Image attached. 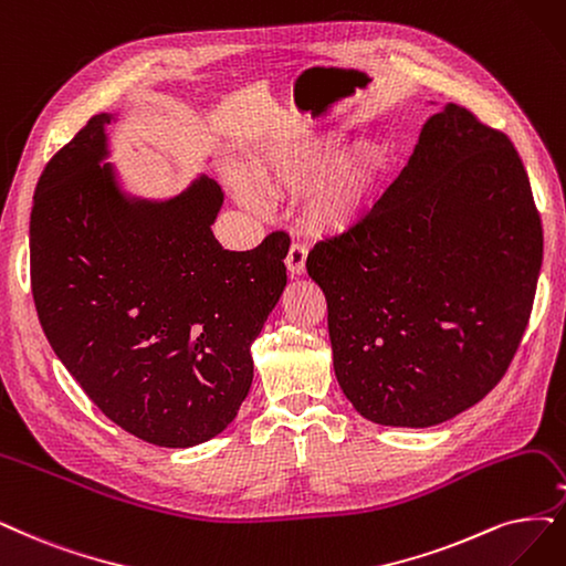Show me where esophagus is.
I'll return each instance as SVG.
<instances>
[{
	"label": "esophagus",
	"instance_id": "esophagus-1",
	"mask_svg": "<svg viewBox=\"0 0 566 566\" xmlns=\"http://www.w3.org/2000/svg\"><path fill=\"white\" fill-rule=\"evenodd\" d=\"M305 261H307V247L301 242H291L289 254H286V268L291 275H303L305 272Z\"/></svg>",
	"mask_w": 566,
	"mask_h": 566
}]
</instances>
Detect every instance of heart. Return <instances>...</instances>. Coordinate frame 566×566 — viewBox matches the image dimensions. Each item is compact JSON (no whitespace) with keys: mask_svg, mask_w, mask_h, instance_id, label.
<instances>
[{"mask_svg":"<svg viewBox=\"0 0 566 566\" xmlns=\"http://www.w3.org/2000/svg\"><path fill=\"white\" fill-rule=\"evenodd\" d=\"M338 151V137L303 135L249 158L247 177L270 193L303 191L317 180L305 202L307 221L336 233L366 212L382 170L378 149L352 151L336 160ZM238 191L249 202L256 200L244 184H238Z\"/></svg>","mask_w":566,"mask_h":566,"instance_id":"obj_1","label":"heart"}]
</instances>
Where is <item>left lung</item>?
Here are the masks:
<instances>
[{
    "label": "left lung",
    "mask_w": 566,
    "mask_h": 566,
    "mask_svg": "<svg viewBox=\"0 0 566 566\" xmlns=\"http://www.w3.org/2000/svg\"><path fill=\"white\" fill-rule=\"evenodd\" d=\"M541 261V214L513 142L448 104L370 212L307 254L352 406L417 429L485 399L530 324Z\"/></svg>",
    "instance_id": "1"
}]
</instances>
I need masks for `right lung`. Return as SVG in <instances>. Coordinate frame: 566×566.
<instances>
[{"label":"right lung","instance_id":"right-lung-1","mask_svg":"<svg viewBox=\"0 0 566 566\" xmlns=\"http://www.w3.org/2000/svg\"><path fill=\"white\" fill-rule=\"evenodd\" d=\"M93 116L46 163L30 217L36 315L57 359L120 429L160 448L221 433L247 399L256 340L286 286V235L228 251L223 193L200 177L167 202L128 200Z\"/></svg>","mask_w":566,"mask_h":566}]
</instances>
